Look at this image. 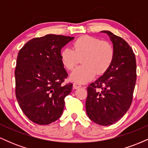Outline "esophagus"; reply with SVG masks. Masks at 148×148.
<instances>
[{"mask_svg": "<svg viewBox=\"0 0 148 148\" xmlns=\"http://www.w3.org/2000/svg\"><path fill=\"white\" fill-rule=\"evenodd\" d=\"M73 88H74V89H78V88H81V86L80 84H76V83H74V84H73Z\"/></svg>", "mask_w": 148, "mask_h": 148, "instance_id": "esophagus-1", "label": "esophagus"}]
</instances>
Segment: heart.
<instances>
[{"instance_id":"1","label":"heart","mask_w":148,"mask_h":148,"mask_svg":"<svg viewBox=\"0 0 148 148\" xmlns=\"http://www.w3.org/2000/svg\"><path fill=\"white\" fill-rule=\"evenodd\" d=\"M81 58L83 65L73 71L70 79L84 84L91 81L97 73L102 74L109 69L114 58V49L108 42L85 35L74 42L73 49L65 47L60 53L61 62L68 70H72Z\"/></svg>"}]
</instances>
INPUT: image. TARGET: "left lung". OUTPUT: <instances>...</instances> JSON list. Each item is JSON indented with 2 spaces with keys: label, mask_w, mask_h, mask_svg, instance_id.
I'll use <instances>...</instances> for the list:
<instances>
[{
  "label": "left lung",
  "mask_w": 148,
  "mask_h": 148,
  "mask_svg": "<svg viewBox=\"0 0 148 148\" xmlns=\"http://www.w3.org/2000/svg\"><path fill=\"white\" fill-rule=\"evenodd\" d=\"M101 33L110 37L114 58L109 69L88 87L86 108L92 121L108 126L118 122L130 108L136 81V63L135 54L125 40L108 30Z\"/></svg>",
  "instance_id": "8db88e82"
}]
</instances>
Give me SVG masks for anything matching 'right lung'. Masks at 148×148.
Listing matches in <instances>:
<instances>
[{
	"instance_id": "right-lung-1",
	"label": "right lung",
	"mask_w": 148,
	"mask_h": 148,
	"mask_svg": "<svg viewBox=\"0 0 148 148\" xmlns=\"http://www.w3.org/2000/svg\"><path fill=\"white\" fill-rule=\"evenodd\" d=\"M74 37L49 34L32 39L18 53L15 69L16 97L22 111L37 125H47L60 118L64 98L72 84L60 59L61 49Z\"/></svg>"
}]
</instances>
